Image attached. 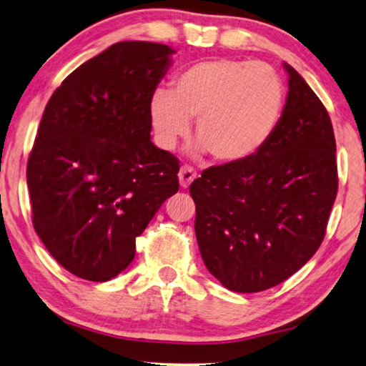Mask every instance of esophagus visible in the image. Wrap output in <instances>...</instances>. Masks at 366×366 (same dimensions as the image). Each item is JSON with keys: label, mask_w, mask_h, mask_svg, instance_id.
Listing matches in <instances>:
<instances>
[{"label": "esophagus", "mask_w": 366, "mask_h": 366, "mask_svg": "<svg viewBox=\"0 0 366 366\" xmlns=\"http://www.w3.org/2000/svg\"><path fill=\"white\" fill-rule=\"evenodd\" d=\"M194 178H196V172H194L193 167L183 165L182 169H179L178 179H179V184H182V188H188L189 183L193 182Z\"/></svg>", "instance_id": "esophagus-1"}]
</instances>
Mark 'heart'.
Returning <instances> with one entry per match:
<instances>
[{
  "mask_svg": "<svg viewBox=\"0 0 366 366\" xmlns=\"http://www.w3.org/2000/svg\"><path fill=\"white\" fill-rule=\"evenodd\" d=\"M284 104V89L264 63L219 58L191 64L149 100L155 141L173 149L196 118L197 151L217 162H239L259 151L272 134Z\"/></svg>",
  "mask_w": 366,
  "mask_h": 366,
  "instance_id": "b5f03b06",
  "label": "heart"
}]
</instances>
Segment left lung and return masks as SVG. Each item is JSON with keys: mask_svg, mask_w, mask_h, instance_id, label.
<instances>
[{"mask_svg": "<svg viewBox=\"0 0 366 366\" xmlns=\"http://www.w3.org/2000/svg\"><path fill=\"white\" fill-rule=\"evenodd\" d=\"M289 73L282 117L248 159L209 167L189 187L202 261L239 293L284 282L318 251L337 194L331 118L303 77Z\"/></svg>", "mask_w": 366, "mask_h": 366, "instance_id": "left-lung-1", "label": "left lung"}]
</instances>
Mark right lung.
<instances>
[{"mask_svg": "<svg viewBox=\"0 0 366 366\" xmlns=\"http://www.w3.org/2000/svg\"><path fill=\"white\" fill-rule=\"evenodd\" d=\"M173 53L118 41L74 69L45 107L27 162L32 222L77 277L107 282L124 271L136 238L178 191L179 162L154 146L149 118Z\"/></svg>", "mask_w": 366, "mask_h": 366, "instance_id": "right-lung-1", "label": "right lung"}]
</instances>
